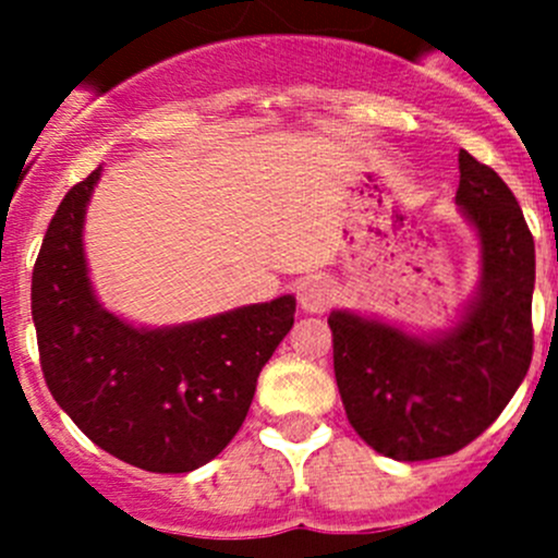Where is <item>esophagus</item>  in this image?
Returning a JSON list of instances; mask_svg holds the SVG:
<instances>
[{
	"mask_svg": "<svg viewBox=\"0 0 558 558\" xmlns=\"http://www.w3.org/2000/svg\"><path fill=\"white\" fill-rule=\"evenodd\" d=\"M296 296H300V305L305 307L307 313H320L331 305V300H335V286H331V280L313 275V278L302 280L300 289H296Z\"/></svg>",
	"mask_w": 558,
	"mask_h": 558,
	"instance_id": "34e87169",
	"label": "esophagus"
}]
</instances>
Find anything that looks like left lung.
Returning a JSON list of instances; mask_svg holds the SVG:
<instances>
[{"label": "left lung", "mask_w": 558, "mask_h": 558, "mask_svg": "<svg viewBox=\"0 0 558 558\" xmlns=\"http://www.w3.org/2000/svg\"><path fill=\"white\" fill-rule=\"evenodd\" d=\"M456 205L481 240V283L459 324L415 337L351 311L329 315L348 421L397 461L470 446L499 418L532 362V232L492 167L461 150Z\"/></svg>", "instance_id": "obj_1"}]
</instances>
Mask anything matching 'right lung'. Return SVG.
<instances>
[{
    "instance_id": "obj_1",
    "label": "right lung",
    "mask_w": 558,
    "mask_h": 558,
    "mask_svg": "<svg viewBox=\"0 0 558 558\" xmlns=\"http://www.w3.org/2000/svg\"><path fill=\"white\" fill-rule=\"evenodd\" d=\"M102 167L72 185L32 272L45 384L77 429L148 472H191L243 426L264 364L294 326L291 294L194 324L145 329L99 305L83 221Z\"/></svg>"
}]
</instances>
